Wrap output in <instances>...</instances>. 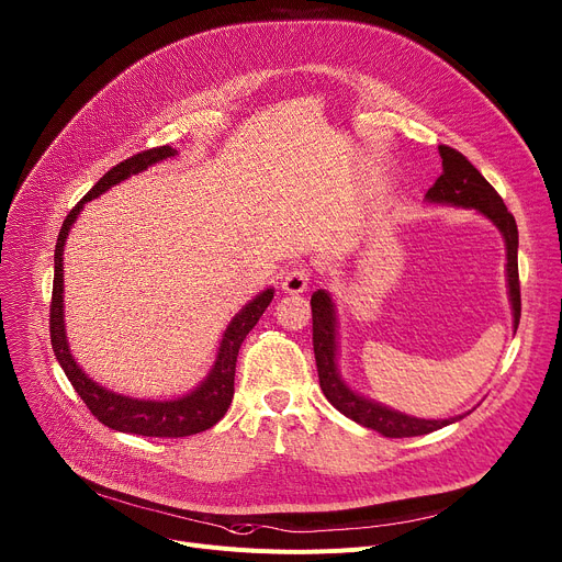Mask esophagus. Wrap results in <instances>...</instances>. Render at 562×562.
I'll return each mask as SVG.
<instances>
[{
	"label": "esophagus",
	"instance_id": "1",
	"mask_svg": "<svg viewBox=\"0 0 562 562\" xmlns=\"http://www.w3.org/2000/svg\"><path fill=\"white\" fill-rule=\"evenodd\" d=\"M307 286H310V271L305 269H293L282 280V291L289 293V296H299V293L307 291Z\"/></svg>",
	"mask_w": 562,
	"mask_h": 562
}]
</instances>
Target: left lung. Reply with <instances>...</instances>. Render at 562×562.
I'll return each instance as SVG.
<instances>
[{"label": "left lung", "instance_id": "1", "mask_svg": "<svg viewBox=\"0 0 562 562\" xmlns=\"http://www.w3.org/2000/svg\"><path fill=\"white\" fill-rule=\"evenodd\" d=\"M441 157V175L426 193V202L462 206V210H476L485 216L504 236L506 244V282H508V301L513 312V328L517 330L521 316V296H519V269H517V248L519 234L517 223L508 206L494 191V187L485 177L469 164L458 150L449 145H439ZM312 341L314 358L318 369V382L326 398L356 424L371 428L385 437H417L432 430L445 428L464 419V415H456L451 419H422L405 415L390 405H382L369 396L352 390L341 378L339 371V323H337V305L326 289L312 293Z\"/></svg>", "mask_w": 562, "mask_h": 562}]
</instances>
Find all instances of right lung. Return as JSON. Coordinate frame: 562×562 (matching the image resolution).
<instances>
[{
  "label": "right lung",
  "mask_w": 562,
  "mask_h": 562,
  "mask_svg": "<svg viewBox=\"0 0 562 562\" xmlns=\"http://www.w3.org/2000/svg\"><path fill=\"white\" fill-rule=\"evenodd\" d=\"M177 157V150L170 145L153 147L140 155H134L117 166H113L100 182L88 191L75 210L66 216L61 232H58L56 250H54V286H52V307H49V337L54 356L66 371L68 380L72 382L75 392L81 396L86 407L93 412L98 422L104 426L121 430V432H134L143 437H187L212 428L223 419L227 412L232 396H234V371H236V356L246 339V335L255 328V323L263 314V310L271 305L276 289L269 286L259 291L252 301H248L239 312L232 316L227 328L221 337L216 360L206 373L200 385L193 387L189 394H182L177 398H134L117 394L113 390L102 387L100 382L88 378V373L77 364L66 333V303H64V246L72 225L77 223L79 214L83 212V204L100 198L111 187L125 182L127 177L138 175L150 166Z\"/></svg>",
  "instance_id": "obj_1"
}]
</instances>
